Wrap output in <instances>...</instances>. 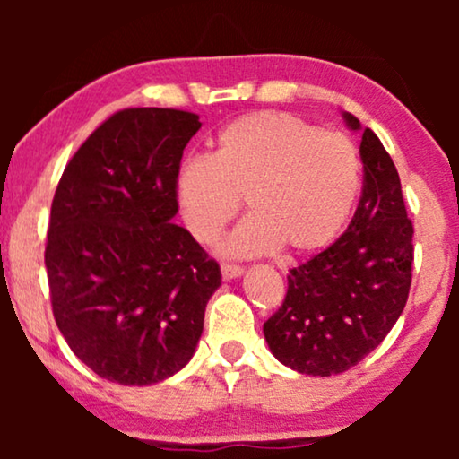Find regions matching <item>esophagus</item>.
Masks as SVG:
<instances>
[{"label": "esophagus", "instance_id": "esophagus-1", "mask_svg": "<svg viewBox=\"0 0 459 459\" xmlns=\"http://www.w3.org/2000/svg\"><path fill=\"white\" fill-rule=\"evenodd\" d=\"M244 273V269L240 265H231V263H221V275L223 280H236Z\"/></svg>", "mask_w": 459, "mask_h": 459}]
</instances>
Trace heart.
Returning a JSON list of instances; mask_svg holds the SVG:
<instances>
[{
	"mask_svg": "<svg viewBox=\"0 0 459 459\" xmlns=\"http://www.w3.org/2000/svg\"><path fill=\"white\" fill-rule=\"evenodd\" d=\"M359 187L361 159L347 135L273 110L225 125L212 154L186 159L175 178L181 219L200 244L215 242L247 200L250 215L221 242L230 256L325 248Z\"/></svg>",
	"mask_w": 459,
	"mask_h": 459,
	"instance_id": "obj_1",
	"label": "heart"
}]
</instances>
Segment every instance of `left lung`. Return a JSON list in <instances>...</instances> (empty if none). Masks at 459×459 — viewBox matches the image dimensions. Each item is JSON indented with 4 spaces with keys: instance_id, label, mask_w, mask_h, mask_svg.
Returning <instances> with one entry per match:
<instances>
[{
    "instance_id": "obj_1",
    "label": "left lung",
    "mask_w": 459,
    "mask_h": 459,
    "mask_svg": "<svg viewBox=\"0 0 459 459\" xmlns=\"http://www.w3.org/2000/svg\"><path fill=\"white\" fill-rule=\"evenodd\" d=\"M361 131L363 190L349 228L334 244L290 269L284 303L263 324L275 359L294 372H347L397 324L411 286L413 225L399 173L372 129Z\"/></svg>"
}]
</instances>
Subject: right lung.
I'll list each match as a JSON object with an SVG mask.
<instances>
[{
  "mask_svg": "<svg viewBox=\"0 0 459 459\" xmlns=\"http://www.w3.org/2000/svg\"><path fill=\"white\" fill-rule=\"evenodd\" d=\"M198 115L127 108L87 137L56 187L46 269L58 330L98 376L125 386L192 359L221 272L178 215L175 178Z\"/></svg>",
  "mask_w": 459,
  "mask_h": 459,
  "instance_id": "add662e5",
  "label": "right lung"
}]
</instances>
